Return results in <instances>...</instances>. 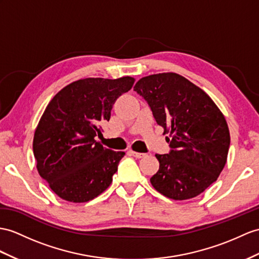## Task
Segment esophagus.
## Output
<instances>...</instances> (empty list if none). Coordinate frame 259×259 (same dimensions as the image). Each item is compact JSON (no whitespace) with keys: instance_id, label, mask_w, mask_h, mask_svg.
Listing matches in <instances>:
<instances>
[{"instance_id":"1","label":"esophagus","mask_w":259,"mask_h":259,"mask_svg":"<svg viewBox=\"0 0 259 259\" xmlns=\"http://www.w3.org/2000/svg\"><path fill=\"white\" fill-rule=\"evenodd\" d=\"M130 153L133 155L134 157H136V158H142V157H144L145 156V154H143V153H137V151H134V150H130Z\"/></svg>"}]
</instances>
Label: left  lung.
Wrapping results in <instances>:
<instances>
[{
  "instance_id": "left-lung-1",
  "label": "left lung",
  "mask_w": 259,
  "mask_h": 259,
  "mask_svg": "<svg viewBox=\"0 0 259 259\" xmlns=\"http://www.w3.org/2000/svg\"><path fill=\"white\" fill-rule=\"evenodd\" d=\"M134 90L146 101L163 134L168 154L156 155L159 169L150 182L174 200L202 193L218 179L230 148V132L222 113L207 94L180 74H151Z\"/></svg>"
}]
</instances>
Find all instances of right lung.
<instances>
[{"label":"right lung","instance_id":"right-lung-1","mask_svg":"<svg viewBox=\"0 0 259 259\" xmlns=\"http://www.w3.org/2000/svg\"><path fill=\"white\" fill-rule=\"evenodd\" d=\"M134 79L88 78L65 87L50 101L35 131L33 150L40 177L69 202L92 200L111 185L125 153L96 141L115 101Z\"/></svg>","mask_w":259,"mask_h":259}]
</instances>
